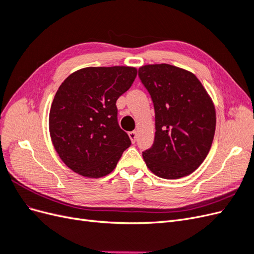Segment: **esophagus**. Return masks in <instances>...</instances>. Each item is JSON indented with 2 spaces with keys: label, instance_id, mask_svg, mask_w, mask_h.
Wrapping results in <instances>:
<instances>
[{
  "label": "esophagus",
  "instance_id": "34e87169",
  "mask_svg": "<svg viewBox=\"0 0 254 254\" xmlns=\"http://www.w3.org/2000/svg\"><path fill=\"white\" fill-rule=\"evenodd\" d=\"M129 137H130V140H131V142L134 143L135 140H136V131H130L129 132Z\"/></svg>",
  "mask_w": 254,
  "mask_h": 254
}]
</instances>
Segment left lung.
<instances>
[{
  "instance_id": "1",
  "label": "left lung",
  "mask_w": 254,
  "mask_h": 254,
  "mask_svg": "<svg viewBox=\"0 0 254 254\" xmlns=\"http://www.w3.org/2000/svg\"><path fill=\"white\" fill-rule=\"evenodd\" d=\"M139 77L151 96L156 135L143 159L160 178L179 179L196 171L209 153L216 127L212 98L196 76L167 64H146Z\"/></svg>"
}]
</instances>
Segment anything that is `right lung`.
Wrapping results in <instances>:
<instances>
[{
  "instance_id": "right-lung-1",
  "label": "right lung",
  "mask_w": 254,
  "mask_h": 254,
  "mask_svg": "<svg viewBox=\"0 0 254 254\" xmlns=\"http://www.w3.org/2000/svg\"><path fill=\"white\" fill-rule=\"evenodd\" d=\"M132 66H89L60 84L51 106L50 134L59 158L87 178L110 174L131 141L118 123V98L131 87Z\"/></svg>"
}]
</instances>
